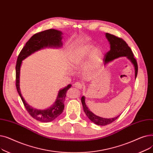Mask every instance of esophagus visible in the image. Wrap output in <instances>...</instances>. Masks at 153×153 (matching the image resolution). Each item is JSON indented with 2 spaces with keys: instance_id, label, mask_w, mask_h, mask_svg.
<instances>
[{
  "instance_id": "esophagus-1",
  "label": "esophagus",
  "mask_w": 153,
  "mask_h": 153,
  "mask_svg": "<svg viewBox=\"0 0 153 153\" xmlns=\"http://www.w3.org/2000/svg\"><path fill=\"white\" fill-rule=\"evenodd\" d=\"M74 86L75 87H76V88H78V89H81V88H82V84L81 82H77L74 83Z\"/></svg>"
}]
</instances>
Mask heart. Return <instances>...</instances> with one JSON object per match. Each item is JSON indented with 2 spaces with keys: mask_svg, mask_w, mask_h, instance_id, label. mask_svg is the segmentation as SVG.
Returning a JSON list of instances; mask_svg holds the SVG:
<instances>
[{
  "mask_svg": "<svg viewBox=\"0 0 153 153\" xmlns=\"http://www.w3.org/2000/svg\"><path fill=\"white\" fill-rule=\"evenodd\" d=\"M89 56V62L87 70L94 71L101 61L103 53L100 48H95L91 44L86 43L77 46L71 55V62L72 68L77 69L82 67L88 56Z\"/></svg>",
  "mask_w": 153,
  "mask_h": 153,
  "instance_id": "obj_1",
  "label": "heart"
}]
</instances>
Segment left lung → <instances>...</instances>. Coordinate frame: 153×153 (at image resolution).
<instances>
[{
    "instance_id": "left-lung-1",
    "label": "left lung",
    "mask_w": 153,
    "mask_h": 153,
    "mask_svg": "<svg viewBox=\"0 0 153 153\" xmlns=\"http://www.w3.org/2000/svg\"><path fill=\"white\" fill-rule=\"evenodd\" d=\"M105 36L110 45V49L105 54V58H104V63L106 64L116 58L125 56L133 64L134 68V76L136 79L138 74V64L136 59L134 58V55L131 48L128 46L127 43L121 38L117 37L114 35L108 33H105ZM81 102L82 103L84 111L87 117L93 123L97 125L105 126L108 125L114 122L120 116L118 115L115 118H105L97 116L93 114L92 111H91L87 107L84 96H83L81 98Z\"/></svg>"
}]
</instances>
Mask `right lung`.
<instances>
[{"label": "right lung", "mask_w": 153, "mask_h": 153, "mask_svg": "<svg viewBox=\"0 0 153 153\" xmlns=\"http://www.w3.org/2000/svg\"><path fill=\"white\" fill-rule=\"evenodd\" d=\"M62 33L61 31L49 29L39 32L32 36L26 43L20 51L16 64V87L17 92L29 114L38 121L42 122H50L61 115L64 107V100L67 91L71 87L69 84L62 89L59 90L58 95L54 104L45 110H38L30 106L23 99L20 89V73L22 61L33 53L43 49L45 48H60L62 45Z\"/></svg>", "instance_id": "right-lung-1"}]
</instances>
